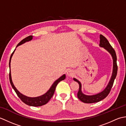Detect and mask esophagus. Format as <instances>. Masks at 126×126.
<instances>
[{
    "label": "esophagus",
    "instance_id": "obj_1",
    "mask_svg": "<svg viewBox=\"0 0 126 126\" xmlns=\"http://www.w3.org/2000/svg\"><path fill=\"white\" fill-rule=\"evenodd\" d=\"M67 73L68 76H70V77H73L74 75V74H75L74 71H73L72 70H68L67 71V73Z\"/></svg>",
    "mask_w": 126,
    "mask_h": 126
}]
</instances>
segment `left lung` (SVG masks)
<instances>
[{"label": "left lung", "instance_id": "1", "mask_svg": "<svg viewBox=\"0 0 126 126\" xmlns=\"http://www.w3.org/2000/svg\"><path fill=\"white\" fill-rule=\"evenodd\" d=\"M100 46L101 47H103L104 49H106L108 51L111 55L113 59V74H112V76L111 77V79L110 81H109V83L107 86L105 88L102 92L100 93H98L97 94H96L94 95H85L82 93L81 91V84L79 81L76 79H74V81L77 82H78L79 84V90L77 93V97H78L79 100H81L82 102L85 103H93L97 102L100 101L101 100H103L108 95L110 92V90L111 89L112 87L114 82V79H115L116 75H117V57L116 52L115 51L114 49L111 46V45L109 43L108 41L105 37L103 36L102 34H100Z\"/></svg>", "mask_w": 126, "mask_h": 126}]
</instances>
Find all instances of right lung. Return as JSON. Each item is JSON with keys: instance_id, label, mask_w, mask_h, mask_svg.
Instances as JSON below:
<instances>
[{"instance_id": "1", "label": "right lung", "mask_w": 126, "mask_h": 126, "mask_svg": "<svg viewBox=\"0 0 126 126\" xmlns=\"http://www.w3.org/2000/svg\"><path fill=\"white\" fill-rule=\"evenodd\" d=\"M32 39V36H29L27 37H26L24 39H23L22 41H21L18 45H17V47L19 45L24 43L26 42H28L29 41H31V40ZM15 50L13 51V52L11 55V57L10 58V62H9V66H10V73H9V79H10V83L11 84V86L12 87L13 89H14L15 92L17 94V96L20 99L22 100L24 103H25L27 105L30 106H33V107H39V106H43L44 104H47L48 102L49 101L52 96L53 95V94L55 93L56 87L57 86V85L60 81L64 80L65 79V75H63V76H62L60 78H59L57 80L53 83L52 86L51 87L50 89L47 91V92L44 94L43 95H42L41 96H38V97H27L25 95H23L22 94L20 93H19L16 89L15 85H13V82L12 81L11 79V71H10V62H11V57L13 54V53L15 52Z\"/></svg>"}]
</instances>
